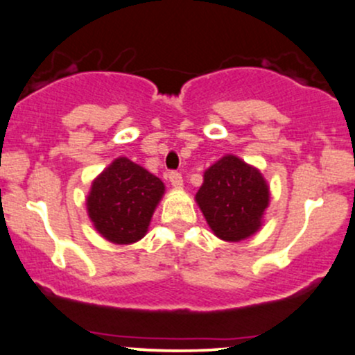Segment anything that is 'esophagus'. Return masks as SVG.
Here are the masks:
<instances>
[{"mask_svg": "<svg viewBox=\"0 0 355 355\" xmlns=\"http://www.w3.org/2000/svg\"><path fill=\"white\" fill-rule=\"evenodd\" d=\"M168 182L172 183L175 189H182V187H183V177L178 172H170L168 173Z\"/></svg>", "mask_w": 355, "mask_h": 355, "instance_id": "esophagus-1", "label": "esophagus"}]
</instances>
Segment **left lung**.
I'll use <instances>...</instances> for the list:
<instances>
[{
	"label": "left lung",
	"mask_w": 355,
	"mask_h": 355,
	"mask_svg": "<svg viewBox=\"0 0 355 355\" xmlns=\"http://www.w3.org/2000/svg\"><path fill=\"white\" fill-rule=\"evenodd\" d=\"M195 200L218 239L239 242L262 227L270 191L255 166L225 155L205 170Z\"/></svg>",
	"instance_id": "8db88e82"
}]
</instances>
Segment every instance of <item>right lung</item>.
I'll use <instances>...</instances> for the list:
<instances>
[{
  "label": "right lung",
  "mask_w": 355,
  "mask_h": 355,
  "mask_svg": "<svg viewBox=\"0 0 355 355\" xmlns=\"http://www.w3.org/2000/svg\"><path fill=\"white\" fill-rule=\"evenodd\" d=\"M164 182L126 157L113 160L92 183L88 217L108 242L128 245L145 237Z\"/></svg>",
  "instance_id": "obj_1"
}]
</instances>
